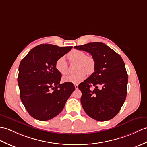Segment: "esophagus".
I'll return each mask as SVG.
<instances>
[{"mask_svg": "<svg viewBox=\"0 0 147 147\" xmlns=\"http://www.w3.org/2000/svg\"><path fill=\"white\" fill-rule=\"evenodd\" d=\"M74 87H75V89H78V84H74Z\"/></svg>", "mask_w": 147, "mask_h": 147, "instance_id": "1", "label": "esophagus"}]
</instances>
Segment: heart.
Returning <instances> with one entry per match:
<instances>
[{"label": "heart", "mask_w": 147, "mask_h": 147, "mask_svg": "<svg viewBox=\"0 0 147 147\" xmlns=\"http://www.w3.org/2000/svg\"><path fill=\"white\" fill-rule=\"evenodd\" d=\"M67 57L71 63H76V73L68 75L63 78L64 83H72L74 84L80 83L86 77V73L91 74L95 70L96 63L94 58L90 56H86L84 52L80 50L74 49L67 54ZM56 70L63 75L68 73V65L64 57H61L57 59L55 63Z\"/></svg>", "instance_id": "1"}]
</instances>
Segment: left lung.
I'll return each mask as SVG.
<instances>
[{
	"mask_svg": "<svg viewBox=\"0 0 147 147\" xmlns=\"http://www.w3.org/2000/svg\"><path fill=\"white\" fill-rule=\"evenodd\" d=\"M74 47L91 54L96 63L94 72L78 86L82 93V107L94 120H111L120 111L127 97L128 74L123 60L102 42H90Z\"/></svg>",
	"mask_w": 147,
	"mask_h": 147,
	"instance_id": "1",
	"label": "left lung"
}]
</instances>
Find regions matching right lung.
Here are the masks:
<instances>
[{"label": "right lung", "mask_w": 147, "mask_h": 147, "mask_svg": "<svg viewBox=\"0 0 147 147\" xmlns=\"http://www.w3.org/2000/svg\"><path fill=\"white\" fill-rule=\"evenodd\" d=\"M71 49L40 44L20 61L18 78L20 100L36 120L47 121L56 117L75 90L72 83L60 84L61 74L55 67L57 59Z\"/></svg>", "instance_id": "obj_1"}]
</instances>
